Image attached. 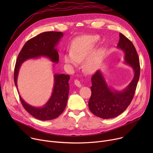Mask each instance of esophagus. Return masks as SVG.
<instances>
[{
  "label": "esophagus",
  "instance_id": "obj_1",
  "mask_svg": "<svg viewBox=\"0 0 153 153\" xmlns=\"http://www.w3.org/2000/svg\"><path fill=\"white\" fill-rule=\"evenodd\" d=\"M74 84L78 87H82V85H81V82H80V81H78V80H75V81H74Z\"/></svg>",
  "mask_w": 153,
  "mask_h": 153
}]
</instances>
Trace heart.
<instances>
[{
    "instance_id": "1",
    "label": "heart",
    "mask_w": 153,
    "mask_h": 153,
    "mask_svg": "<svg viewBox=\"0 0 153 153\" xmlns=\"http://www.w3.org/2000/svg\"><path fill=\"white\" fill-rule=\"evenodd\" d=\"M100 40L99 36L87 35L75 39L71 46V51L67 52L63 56V60L70 69L77 67L85 59L83 69L87 73L97 72L105 58V48L99 47L95 49Z\"/></svg>"
}]
</instances>
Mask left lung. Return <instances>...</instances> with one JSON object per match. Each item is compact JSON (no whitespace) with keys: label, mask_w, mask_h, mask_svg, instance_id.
I'll return each mask as SVG.
<instances>
[{"label":"left lung","mask_w":153,"mask_h":153,"mask_svg":"<svg viewBox=\"0 0 153 153\" xmlns=\"http://www.w3.org/2000/svg\"><path fill=\"white\" fill-rule=\"evenodd\" d=\"M117 48L123 52L124 63L132 68L134 77L125 89L117 91L108 86L101 70H98L92 76L91 87L92 95L89 101V108L93 114L103 119L116 117L129 106L140 75L138 55L130 40L120 33Z\"/></svg>","instance_id":"8db88e82"}]
</instances>
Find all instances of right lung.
I'll list each match as a JSON object with an SVG mask.
<instances>
[{
  "label": "right lung",
  "mask_w": 153,
  "mask_h": 153,
  "mask_svg": "<svg viewBox=\"0 0 153 153\" xmlns=\"http://www.w3.org/2000/svg\"><path fill=\"white\" fill-rule=\"evenodd\" d=\"M63 33L59 31H46L39 34L24 45L20 52L14 69V82L18 89L17 78L20 68L23 62L29 59L45 57L51 62L58 63L59 54L56 46ZM54 86L50 99L42 107L29 105L19 95L21 103L28 113L35 118L46 121L58 117L66 106L69 91L70 76L64 74H54Z\"/></svg>",
  "instance_id": "1"
}]
</instances>
